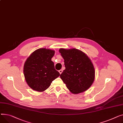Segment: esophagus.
Instances as JSON below:
<instances>
[{
	"label": "esophagus",
	"instance_id": "34e87169",
	"mask_svg": "<svg viewBox=\"0 0 123 123\" xmlns=\"http://www.w3.org/2000/svg\"><path fill=\"white\" fill-rule=\"evenodd\" d=\"M59 71V73H60V74H62V69H61V70H60Z\"/></svg>",
	"mask_w": 123,
	"mask_h": 123
}]
</instances>
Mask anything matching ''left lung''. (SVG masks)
Listing matches in <instances>:
<instances>
[{
	"instance_id": "obj_1",
	"label": "left lung",
	"mask_w": 123,
	"mask_h": 123,
	"mask_svg": "<svg viewBox=\"0 0 123 123\" xmlns=\"http://www.w3.org/2000/svg\"><path fill=\"white\" fill-rule=\"evenodd\" d=\"M66 68L60 77L68 89L74 94L89 89L95 79V69L88 55L74 48L59 49Z\"/></svg>"
}]
</instances>
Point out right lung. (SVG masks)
Instances as JSON below:
<instances>
[{"mask_svg":"<svg viewBox=\"0 0 123 123\" xmlns=\"http://www.w3.org/2000/svg\"><path fill=\"white\" fill-rule=\"evenodd\" d=\"M54 50L40 48L35 50L27 59L23 68L25 79L34 90L43 92L60 74L55 69L52 58Z\"/></svg>","mask_w":123,"mask_h":123,"instance_id":"obj_1","label":"right lung"}]
</instances>
